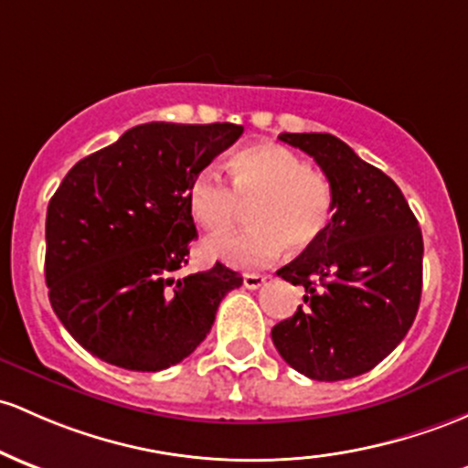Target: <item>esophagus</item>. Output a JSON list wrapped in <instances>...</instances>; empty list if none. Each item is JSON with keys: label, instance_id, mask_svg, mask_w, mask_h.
<instances>
[{"label": "esophagus", "instance_id": "obj_1", "mask_svg": "<svg viewBox=\"0 0 468 468\" xmlns=\"http://www.w3.org/2000/svg\"><path fill=\"white\" fill-rule=\"evenodd\" d=\"M264 282H266L264 275H260V273H244V286H246V289L255 291V289H260V286H264Z\"/></svg>", "mask_w": 468, "mask_h": 468}]
</instances>
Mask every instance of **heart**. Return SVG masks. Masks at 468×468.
Segmentation results:
<instances>
[{"instance_id":"b5f03b06","label":"heart","mask_w":468,"mask_h":468,"mask_svg":"<svg viewBox=\"0 0 468 468\" xmlns=\"http://www.w3.org/2000/svg\"><path fill=\"white\" fill-rule=\"evenodd\" d=\"M230 183L207 166L188 184V210L208 233H226L253 207V229L207 242L210 258L239 269H258L282 255L286 244L306 250L324 238L335 213V191L324 173L280 144H253L230 157Z\"/></svg>"}]
</instances>
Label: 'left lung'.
Segmentation results:
<instances>
[{
    "instance_id": "obj_1",
    "label": "left lung",
    "mask_w": 468,
    "mask_h": 468,
    "mask_svg": "<svg viewBox=\"0 0 468 468\" xmlns=\"http://www.w3.org/2000/svg\"><path fill=\"white\" fill-rule=\"evenodd\" d=\"M331 179L335 213L315 246L277 275L304 286V306L273 326L297 373L337 382L378 367L404 340L422 295V230L391 177L328 133H282Z\"/></svg>"
}]
</instances>
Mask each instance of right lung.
Listing matches in <instances>:
<instances>
[{
	"label": "right lung",
	"instance_id": "right-lung-1",
	"mask_svg": "<svg viewBox=\"0 0 468 468\" xmlns=\"http://www.w3.org/2000/svg\"><path fill=\"white\" fill-rule=\"evenodd\" d=\"M244 133L238 124L151 122L80 159L48 202L50 306L86 351L155 373L188 357L219 302L242 286L224 264L176 277L197 238L188 184Z\"/></svg>",
	"mask_w": 468,
	"mask_h": 468
}]
</instances>
